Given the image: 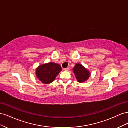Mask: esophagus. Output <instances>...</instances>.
Instances as JSON below:
<instances>
[{
	"mask_svg": "<svg viewBox=\"0 0 128 128\" xmlns=\"http://www.w3.org/2000/svg\"><path fill=\"white\" fill-rule=\"evenodd\" d=\"M64 71H68V70H69V68H64Z\"/></svg>",
	"mask_w": 128,
	"mask_h": 128,
	"instance_id": "esophagus-1",
	"label": "esophagus"
}]
</instances>
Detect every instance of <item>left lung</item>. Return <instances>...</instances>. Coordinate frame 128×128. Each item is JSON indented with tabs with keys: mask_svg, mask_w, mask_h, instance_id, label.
<instances>
[{
	"mask_svg": "<svg viewBox=\"0 0 128 128\" xmlns=\"http://www.w3.org/2000/svg\"><path fill=\"white\" fill-rule=\"evenodd\" d=\"M73 72L79 83H83L86 81L91 75V72L88 69L85 68L80 64H76L72 68Z\"/></svg>",
	"mask_w": 128,
	"mask_h": 128,
	"instance_id": "obj_1",
	"label": "left lung"
}]
</instances>
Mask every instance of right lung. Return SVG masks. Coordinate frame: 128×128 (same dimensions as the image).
Masks as SVG:
<instances>
[{
  "label": "right lung",
  "instance_id": "right-lung-1",
  "mask_svg": "<svg viewBox=\"0 0 128 128\" xmlns=\"http://www.w3.org/2000/svg\"><path fill=\"white\" fill-rule=\"evenodd\" d=\"M62 68L59 64L53 62L40 64L36 69L37 78L43 84H50L55 80Z\"/></svg>",
  "mask_w": 128,
  "mask_h": 128
}]
</instances>
